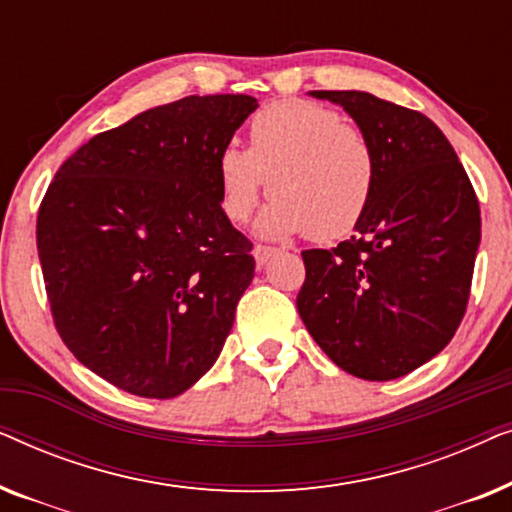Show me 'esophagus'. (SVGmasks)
<instances>
[{"instance_id":"34e87169","label":"esophagus","mask_w":512,"mask_h":512,"mask_svg":"<svg viewBox=\"0 0 512 512\" xmlns=\"http://www.w3.org/2000/svg\"><path fill=\"white\" fill-rule=\"evenodd\" d=\"M275 254H277L275 247H265V244H256V247H254V258H256L258 265H265Z\"/></svg>"}]
</instances>
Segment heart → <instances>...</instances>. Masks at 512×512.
Here are the masks:
<instances>
[{"mask_svg": "<svg viewBox=\"0 0 512 512\" xmlns=\"http://www.w3.org/2000/svg\"><path fill=\"white\" fill-rule=\"evenodd\" d=\"M221 209L233 223L254 214L270 179L275 195L261 216L265 237L310 233L331 242L359 226L373 200L377 160L366 132L331 107L284 100L258 111L249 149L223 146L216 158Z\"/></svg>", "mask_w": 512, "mask_h": 512, "instance_id": "heart-1", "label": "heart"}]
</instances>
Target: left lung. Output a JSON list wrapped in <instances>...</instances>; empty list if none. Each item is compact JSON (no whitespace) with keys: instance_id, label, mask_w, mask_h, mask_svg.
Returning a JSON list of instances; mask_svg holds the SVG:
<instances>
[{"instance_id":"left-lung-1","label":"left lung","mask_w":512,"mask_h":512,"mask_svg":"<svg viewBox=\"0 0 512 512\" xmlns=\"http://www.w3.org/2000/svg\"><path fill=\"white\" fill-rule=\"evenodd\" d=\"M340 104L375 151L373 200L356 233L303 251L296 305L314 342L345 373L396 380L454 338L466 314L480 205L431 118L361 90H312Z\"/></svg>"}]
</instances>
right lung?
I'll return each instance as SVG.
<instances>
[{"instance_id":"add662e5","label":"right lung","mask_w":512,"mask_h":512,"mask_svg":"<svg viewBox=\"0 0 512 512\" xmlns=\"http://www.w3.org/2000/svg\"><path fill=\"white\" fill-rule=\"evenodd\" d=\"M256 107L249 95H191L144 111L74 151L41 200L55 328L128 394H184L233 328L256 261L221 209L216 158Z\"/></svg>"}]
</instances>
